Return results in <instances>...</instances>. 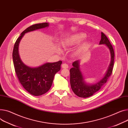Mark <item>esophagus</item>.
<instances>
[{
	"mask_svg": "<svg viewBox=\"0 0 128 128\" xmlns=\"http://www.w3.org/2000/svg\"><path fill=\"white\" fill-rule=\"evenodd\" d=\"M62 67L63 68H68V65L66 63H64L62 64Z\"/></svg>",
	"mask_w": 128,
	"mask_h": 128,
	"instance_id": "obj_1",
	"label": "esophagus"
}]
</instances>
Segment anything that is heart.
<instances>
[{"instance_id": "obj_1", "label": "heart", "mask_w": 128, "mask_h": 128, "mask_svg": "<svg viewBox=\"0 0 128 128\" xmlns=\"http://www.w3.org/2000/svg\"><path fill=\"white\" fill-rule=\"evenodd\" d=\"M86 34L84 33H78L66 38L62 42V46L64 48L72 47L78 44L86 38ZM89 46V43L88 42H84L75 51L76 54H79L86 49ZM58 49H60V46L58 45Z\"/></svg>"}]
</instances>
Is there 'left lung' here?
I'll return each mask as SVG.
<instances>
[{
    "instance_id": "8db88e82",
    "label": "left lung",
    "mask_w": 128,
    "mask_h": 128,
    "mask_svg": "<svg viewBox=\"0 0 128 128\" xmlns=\"http://www.w3.org/2000/svg\"><path fill=\"white\" fill-rule=\"evenodd\" d=\"M99 44H105L107 46L110 50L111 57L108 70L104 77L101 80L92 84L86 83L84 80L83 74L80 69L79 61H74L72 63L73 67L70 70V86L74 92L78 97L88 98L93 95L107 82L112 73L114 62V49L108 39L103 32H101V38Z\"/></svg>"
}]
</instances>
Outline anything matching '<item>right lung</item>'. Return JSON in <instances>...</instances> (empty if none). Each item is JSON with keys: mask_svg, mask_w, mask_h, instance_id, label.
I'll return each mask as SVG.
<instances>
[{"mask_svg": "<svg viewBox=\"0 0 128 128\" xmlns=\"http://www.w3.org/2000/svg\"><path fill=\"white\" fill-rule=\"evenodd\" d=\"M48 26L49 23L44 22L32 25L25 29L17 39L13 50L14 69L18 80L26 90L36 96L43 95L50 90L54 75L60 70L62 62L46 63L37 67H30L22 61L19 56L18 46L25 33Z\"/></svg>", "mask_w": 128, "mask_h": 128, "instance_id": "1", "label": "right lung"}]
</instances>
